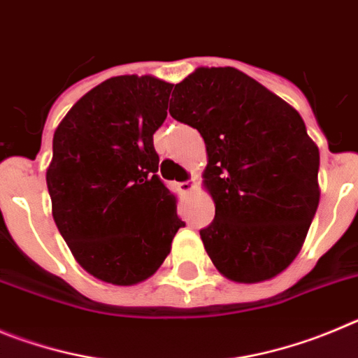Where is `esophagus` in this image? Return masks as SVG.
<instances>
[{
    "label": "esophagus",
    "mask_w": 358,
    "mask_h": 358,
    "mask_svg": "<svg viewBox=\"0 0 358 358\" xmlns=\"http://www.w3.org/2000/svg\"><path fill=\"white\" fill-rule=\"evenodd\" d=\"M178 189H180V192H183V194H189V192L194 189V185H192V182H189V180H187V182L178 183Z\"/></svg>",
    "instance_id": "1"
}]
</instances>
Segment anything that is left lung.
Listing matches in <instances>:
<instances>
[{
    "label": "left lung",
    "mask_w": 358,
    "mask_h": 358,
    "mask_svg": "<svg viewBox=\"0 0 358 358\" xmlns=\"http://www.w3.org/2000/svg\"><path fill=\"white\" fill-rule=\"evenodd\" d=\"M171 101L169 114L207 146L203 183L215 217L199 235L210 260L234 282L280 275L320 205V150L301 115L235 67H198Z\"/></svg>",
    "instance_id": "left-lung-1"
}]
</instances>
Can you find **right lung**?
<instances>
[{
    "label": "right lung",
    "instance_id": "add662e5",
    "mask_svg": "<svg viewBox=\"0 0 358 358\" xmlns=\"http://www.w3.org/2000/svg\"><path fill=\"white\" fill-rule=\"evenodd\" d=\"M173 83L114 76L87 92L53 135L46 171L53 219L80 266L114 285L144 282L185 227L159 178L153 134Z\"/></svg>",
    "mask_w": 358,
    "mask_h": 358
}]
</instances>
